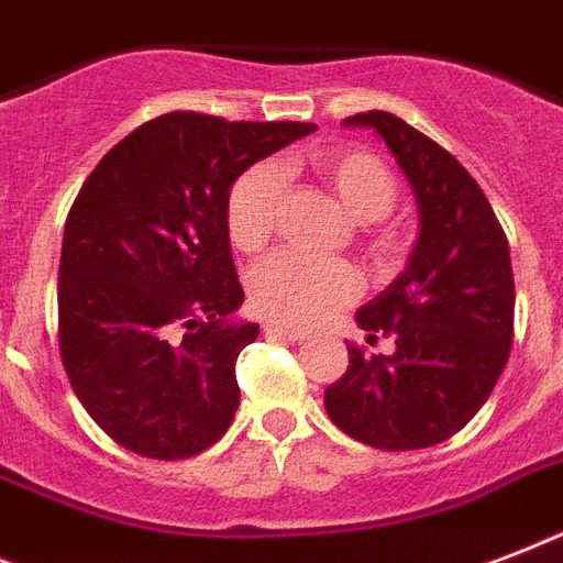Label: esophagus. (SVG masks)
I'll list each match as a JSON object with an SVG mask.
<instances>
[{"mask_svg": "<svg viewBox=\"0 0 563 563\" xmlns=\"http://www.w3.org/2000/svg\"><path fill=\"white\" fill-rule=\"evenodd\" d=\"M265 335H274V339H283V342H307L309 335L300 333V330H291V327H283V324H274V321H268V324H263Z\"/></svg>", "mask_w": 563, "mask_h": 563, "instance_id": "obj_1", "label": "esophagus"}]
</instances>
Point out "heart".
Returning a JSON list of instances; mask_svg holds the SVG:
<instances>
[{
	"label": "heart",
	"mask_w": 563,
	"mask_h": 563,
	"mask_svg": "<svg viewBox=\"0 0 563 563\" xmlns=\"http://www.w3.org/2000/svg\"><path fill=\"white\" fill-rule=\"evenodd\" d=\"M309 169L324 180L353 221H365V242L376 256L394 260L402 251V233L385 224L397 203V178L376 154L362 148H318ZM280 175L272 163H254L239 175L224 198V228L236 251L256 254L277 228ZM360 274L344 260H316L303 254H274L251 274V303L260 316L289 327H312L333 309L356 298Z\"/></svg>",
	"instance_id": "b5f03b06"
}]
</instances>
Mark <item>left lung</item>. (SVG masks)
<instances>
[{
  "mask_svg": "<svg viewBox=\"0 0 563 563\" xmlns=\"http://www.w3.org/2000/svg\"><path fill=\"white\" fill-rule=\"evenodd\" d=\"M368 125L406 172L420 236L406 272L360 309L371 339L391 335V356L347 344L351 365L324 391L344 435L400 453L453 438L488 400L515 339V272L506 230L471 172L385 110L347 119Z\"/></svg>",
  "mask_w": 563,
  "mask_h": 563,
  "instance_id": "8db88e82",
  "label": "left lung"
}]
</instances>
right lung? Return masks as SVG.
Segmentation results:
<instances>
[{
  "label": "right lung",
  "mask_w": 563,
  "mask_h": 563,
  "mask_svg": "<svg viewBox=\"0 0 563 563\" xmlns=\"http://www.w3.org/2000/svg\"><path fill=\"white\" fill-rule=\"evenodd\" d=\"M316 131L175 110L110 148L66 216L57 344L73 391L119 446L178 462L239 409L236 360L260 335L224 228L230 184Z\"/></svg>",
  "instance_id": "right-lung-1"
}]
</instances>
